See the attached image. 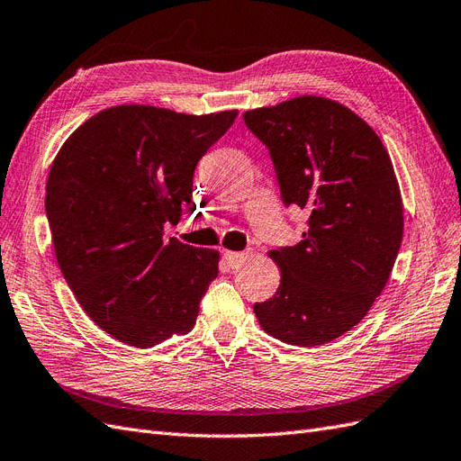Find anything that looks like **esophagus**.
<instances>
[{
	"instance_id": "34e87169",
	"label": "esophagus",
	"mask_w": 461,
	"mask_h": 461,
	"mask_svg": "<svg viewBox=\"0 0 461 461\" xmlns=\"http://www.w3.org/2000/svg\"><path fill=\"white\" fill-rule=\"evenodd\" d=\"M244 254L242 252H225V261L229 264V267H239L242 264Z\"/></svg>"
}]
</instances>
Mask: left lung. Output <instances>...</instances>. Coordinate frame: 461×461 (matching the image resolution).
<instances>
[{
  "mask_svg": "<svg viewBox=\"0 0 461 461\" xmlns=\"http://www.w3.org/2000/svg\"><path fill=\"white\" fill-rule=\"evenodd\" d=\"M242 118L269 149L283 203L310 213L301 242L269 252L281 283L254 312L285 343H330L366 316L400 252L403 205L390 155L363 118L330 98L298 96Z\"/></svg>",
  "mask_w": 461,
  "mask_h": 461,
  "instance_id": "left-lung-1",
  "label": "left lung"
}]
</instances>
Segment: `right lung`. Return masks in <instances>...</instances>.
I'll use <instances>...</instances> for the list:
<instances>
[{"label":"right lung","instance_id":"right-lung-1","mask_svg":"<svg viewBox=\"0 0 461 461\" xmlns=\"http://www.w3.org/2000/svg\"><path fill=\"white\" fill-rule=\"evenodd\" d=\"M236 116L123 104L59 149L46 184L58 264L86 316L118 341L149 349L194 328L219 252L163 234L194 207L195 167Z\"/></svg>","mask_w":461,"mask_h":461}]
</instances>
